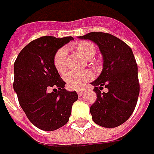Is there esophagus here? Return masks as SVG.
<instances>
[{
    "label": "esophagus",
    "mask_w": 154,
    "mask_h": 154,
    "mask_svg": "<svg viewBox=\"0 0 154 154\" xmlns=\"http://www.w3.org/2000/svg\"><path fill=\"white\" fill-rule=\"evenodd\" d=\"M84 92H85L84 90H77V93H78L80 96H81L82 94H84Z\"/></svg>",
    "instance_id": "1"
}]
</instances>
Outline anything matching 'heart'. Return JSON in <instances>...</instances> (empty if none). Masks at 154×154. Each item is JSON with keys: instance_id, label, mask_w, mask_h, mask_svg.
<instances>
[{"instance_id": "b5f03b06", "label": "heart", "mask_w": 154, "mask_h": 154, "mask_svg": "<svg viewBox=\"0 0 154 154\" xmlns=\"http://www.w3.org/2000/svg\"><path fill=\"white\" fill-rule=\"evenodd\" d=\"M74 49L77 52L86 59H91L96 54V47L94 44L89 41H80L74 45ZM67 51L65 48H61L56 51L53 63L56 71L60 74H63L67 69L66 62ZM93 74L91 71H82L76 72L71 71L64 75V80L67 83V86L71 89H80L86 81L91 80Z\"/></svg>"}]
</instances>
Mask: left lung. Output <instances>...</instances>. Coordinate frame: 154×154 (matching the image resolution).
I'll use <instances>...</instances> for the list:
<instances>
[{
    "label": "left lung",
    "instance_id": "1",
    "mask_svg": "<svg viewBox=\"0 0 154 154\" xmlns=\"http://www.w3.org/2000/svg\"><path fill=\"white\" fill-rule=\"evenodd\" d=\"M97 44L103 58L101 74L93 91L97 99L90 112L93 122L104 128H116L127 121L136 106L140 92L138 68L128 45L109 33L93 32L79 37ZM106 93H101L103 87Z\"/></svg>",
    "mask_w": 154,
    "mask_h": 154
}]
</instances>
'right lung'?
Here are the masks:
<instances>
[{
  "label": "right lung",
  "mask_w": 154,
  "mask_h": 154,
  "mask_svg": "<svg viewBox=\"0 0 154 154\" xmlns=\"http://www.w3.org/2000/svg\"><path fill=\"white\" fill-rule=\"evenodd\" d=\"M73 39L41 37L29 43L15 60L14 89L19 103L30 122L42 130L53 131L64 126L78 99L75 91L64 88L66 82L53 63L56 51ZM50 88L53 92H48Z\"/></svg>",
  "instance_id": "right-lung-1"
}]
</instances>
